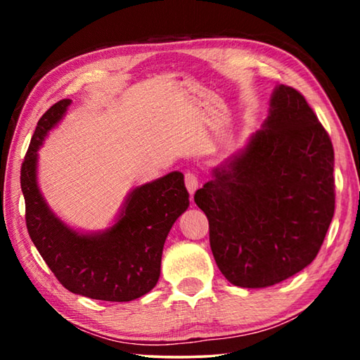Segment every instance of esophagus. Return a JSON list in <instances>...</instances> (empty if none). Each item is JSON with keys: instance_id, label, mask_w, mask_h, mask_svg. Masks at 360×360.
Listing matches in <instances>:
<instances>
[{"instance_id": "1", "label": "esophagus", "mask_w": 360, "mask_h": 360, "mask_svg": "<svg viewBox=\"0 0 360 360\" xmlns=\"http://www.w3.org/2000/svg\"><path fill=\"white\" fill-rule=\"evenodd\" d=\"M184 181H186V187H187L188 193L193 195L195 191H197V188H198V178L193 173H186Z\"/></svg>"}]
</instances>
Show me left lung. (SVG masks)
<instances>
[{
    "mask_svg": "<svg viewBox=\"0 0 360 360\" xmlns=\"http://www.w3.org/2000/svg\"><path fill=\"white\" fill-rule=\"evenodd\" d=\"M231 284L260 289L308 266L335 211L333 148L300 92L276 85L268 117L195 192Z\"/></svg>",
    "mask_w": 360,
    "mask_h": 360,
    "instance_id": "8db88e82",
    "label": "left lung"
}]
</instances>
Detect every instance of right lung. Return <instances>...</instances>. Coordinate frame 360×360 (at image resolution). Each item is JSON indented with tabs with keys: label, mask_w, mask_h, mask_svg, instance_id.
<instances>
[{
	"label": "right lung",
	"mask_w": 360,
	"mask_h": 360,
	"mask_svg": "<svg viewBox=\"0 0 360 360\" xmlns=\"http://www.w3.org/2000/svg\"><path fill=\"white\" fill-rule=\"evenodd\" d=\"M70 105L71 100H60L47 109L22 163L30 238L72 294L131 302L154 289L160 276L163 245L176 219L188 208L184 174L172 172L133 188L111 227L90 233L70 227L51 210L38 186V150Z\"/></svg>",
	"instance_id": "obj_1"
}]
</instances>
